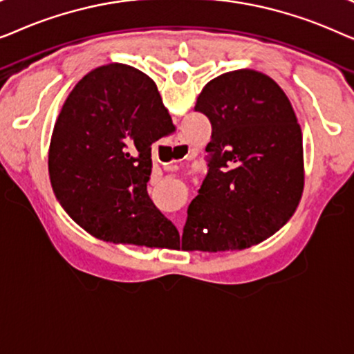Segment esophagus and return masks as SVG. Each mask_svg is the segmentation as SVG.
Returning a JSON list of instances; mask_svg holds the SVG:
<instances>
[{
	"mask_svg": "<svg viewBox=\"0 0 354 354\" xmlns=\"http://www.w3.org/2000/svg\"><path fill=\"white\" fill-rule=\"evenodd\" d=\"M172 147L176 148L177 151L182 154V159H185V158L190 156V147H188V145H187L185 142H183L182 138H177L176 143H174ZM178 229H182V224H178Z\"/></svg>",
	"mask_w": 354,
	"mask_h": 354,
	"instance_id": "1",
	"label": "esophagus"
}]
</instances>
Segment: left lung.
Wrapping results in <instances>:
<instances>
[{"label":"left lung","instance_id":"8db88e82","mask_svg":"<svg viewBox=\"0 0 354 354\" xmlns=\"http://www.w3.org/2000/svg\"><path fill=\"white\" fill-rule=\"evenodd\" d=\"M211 120L209 171L188 206L182 250L258 245L287 224L303 195V132L285 91L253 69L225 72L196 100Z\"/></svg>","mask_w":354,"mask_h":354}]
</instances>
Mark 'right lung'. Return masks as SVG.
Listing matches in <instances>:
<instances>
[{
    "label": "right lung",
    "mask_w": 354,
    "mask_h": 354,
    "mask_svg": "<svg viewBox=\"0 0 354 354\" xmlns=\"http://www.w3.org/2000/svg\"><path fill=\"white\" fill-rule=\"evenodd\" d=\"M176 129L158 86L111 62L82 77L53 129L48 171L56 200L90 235L164 248L178 232L147 192L151 147Z\"/></svg>",
    "instance_id": "obj_1"
}]
</instances>
